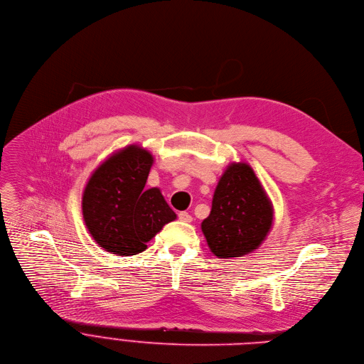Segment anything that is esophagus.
<instances>
[{
  "instance_id": "1",
  "label": "esophagus",
  "mask_w": 364,
  "mask_h": 364,
  "mask_svg": "<svg viewBox=\"0 0 364 364\" xmlns=\"http://www.w3.org/2000/svg\"><path fill=\"white\" fill-rule=\"evenodd\" d=\"M178 219L183 220V222H191V220H193L191 215L187 213V212H180V213H178Z\"/></svg>"
}]
</instances>
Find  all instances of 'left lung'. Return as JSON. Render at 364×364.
Segmentation results:
<instances>
[{
    "instance_id": "1",
    "label": "left lung",
    "mask_w": 364,
    "mask_h": 364,
    "mask_svg": "<svg viewBox=\"0 0 364 364\" xmlns=\"http://www.w3.org/2000/svg\"><path fill=\"white\" fill-rule=\"evenodd\" d=\"M273 208L248 164H230L213 194L210 215L202 230L210 251L219 258L241 257L267 237Z\"/></svg>"
}]
</instances>
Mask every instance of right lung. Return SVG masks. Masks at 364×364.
<instances>
[{"mask_svg": "<svg viewBox=\"0 0 364 364\" xmlns=\"http://www.w3.org/2000/svg\"><path fill=\"white\" fill-rule=\"evenodd\" d=\"M152 155L132 145L110 156L91 176L82 196L85 225L97 244L119 255L146 250L176 213L159 188L145 190Z\"/></svg>", "mask_w": 364, "mask_h": 364, "instance_id": "obj_1", "label": "right lung"}]
</instances>
